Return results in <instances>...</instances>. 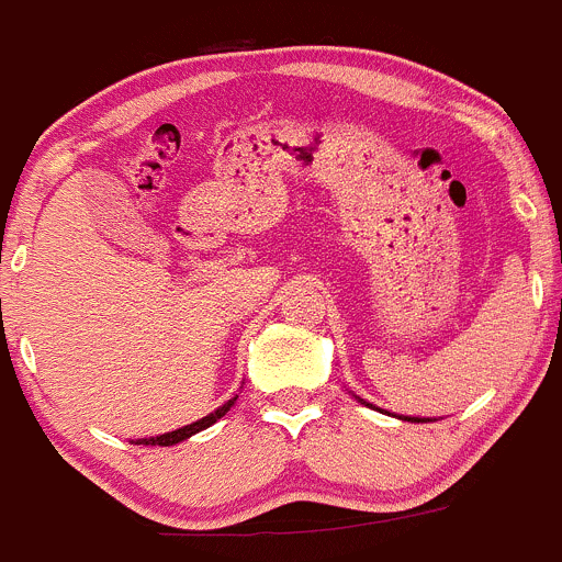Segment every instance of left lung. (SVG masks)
Instances as JSON below:
<instances>
[{
	"mask_svg": "<svg viewBox=\"0 0 562 562\" xmlns=\"http://www.w3.org/2000/svg\"><path fill=\"white\" fill-rule=\"evenodd\" d=\"M368 406H373V403H368ZM401 419H406V423L408 419H412V423H426V419H419V417H401Z\"/></svg>",
	"mask_w": 562,
	"mask_h": 562,
	"instance_id": "1",
	"label": "left lung"
}]
</instances>
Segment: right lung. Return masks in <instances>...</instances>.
<instances>
[{
	"label": "right lung",
	"instance_id": "obj_1",
	"mask_svg": "<svg viewBox=\"0 0 562 562\" xmlns=\"http://www.w3.org/2000/svg\"><path fill=\"white\" fill-rule=\"evenodd\" d=\"M233 403H236V397H233V401H227L225 406H220V408H216V412L205 414L203 419H198V423H192V426H183V428H178V431L161 434V437L136 439L134 445H159V448H170V445H178V442H183V439L194 437V434H200V431H205V428H211V426H214L216 419H220V417H225V414L231 412V406H233Z\"/></svg>",
	"mask_w": 562,
	"mask_h": 562
}]
</instances>
